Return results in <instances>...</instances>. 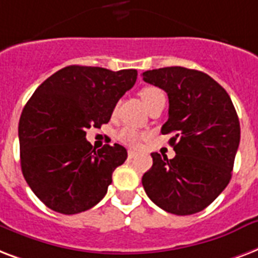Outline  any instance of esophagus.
Instances as JSON below:
<instances>
[{
  "mask_svg": "<svg viewBox=\"0 0 258 258\" xmlns=\"http://www.w3.org/2000/svg\"><path fill=\"white\" fill-rule=\"evenodd\" d=\"M136 156H137V152L132 151V149H129V151H127V157H129V159H133V157H136Z\"/></svg>",
  "mask_w": 258,
  "mask_h": 258,
  "instance_id": "34e87169",
  "label": "esophagus"
}]
</instances>
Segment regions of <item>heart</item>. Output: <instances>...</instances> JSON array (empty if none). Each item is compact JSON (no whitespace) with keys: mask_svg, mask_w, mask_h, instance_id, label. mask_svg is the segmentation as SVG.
<instances>
[{"mask_svg":"<svg viewBox=\"0 0 258 258\" xmlns=\"http://www.w3.org/2000/svg\"><path fill=\"white\" fill-rule=\"evenodd\" d=\"M140 97L143 99V102L145 103V106H149L151 103L156 101L157 98L164 97V94L161 91L160 89H157V87H153V86H147V87H143V89L140 90ZM117 110V106H114L113 109V113H115ZM141 133H140L137 129L131 126H125L122 127L121 131L117 133V139H118L119 143L125 144V145H129V147H136V145H139L140 140H141Z\"/></svg>","mask_w":258,"mask_h":258,"instance_id":"heart-1","label":"heart"}]
</instances>
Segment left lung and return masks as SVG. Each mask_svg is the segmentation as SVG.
<instances>
[{
  "mask_svg": "<svg viewBox=\"0 0 258 258\" xmlns=\"http://www.w3.org/2000/svg\"><path fill=\"white\" fill-rule=\"evenodd\" d=\"M143 79L168 95V121L161 133H173L169 145L176 153L173 159L151 153L153 165L144 173V189L167 213H199L231 179L241 136L233 102L222 86L197 70H149Z\"/></svg>",
  "mask_w": 258,
  "mask_h": 258,
  "instance_id": "1",
  "label": "left lung"
}]
</instances>
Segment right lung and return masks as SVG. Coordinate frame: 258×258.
<instances>
[{
	"label": "right lung",
	"mask_w": 258,
	"mask_h": 258,
	"mask_svg": "<svg viewBox=\"0 0 258 258\" xmlns=\"http://www.w3.org/2000/svg\"><path fill=\"white\" fill-rule=\"evenodd\" d=\"M136 79V70L69 66L45 79L27 102L19 122L21 171L51 210L78 214L106 195L127 152L119 144L95 151L86 129L109 122Z\"/></svg>",
	"instance_id": "1"
}]
</instances>
